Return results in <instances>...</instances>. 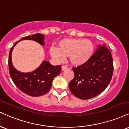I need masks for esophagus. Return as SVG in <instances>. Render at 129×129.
Here are the masks:
<instances>
[{
    "label": "esophagus",
    "instance_id": "esophagus-1",
    "mask_svg": "<svg viewBox=\"0 0 129 129\" xmlns=\"http://www.w3.org/2000/svg\"><path fill=\"white\" fill-rule=\"evenodd\" d=\"M61 69L62 71H66V69H68V67L66 66H64V65H63V66H61Z\"/></svg>",
    "mask_w": 129,
    "mask_h": 129
}]
</instances>
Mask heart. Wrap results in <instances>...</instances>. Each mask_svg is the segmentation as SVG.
Masks as SVG:
<instances>
[{
  "label": "heart",
  "instance_id": "heart-1",
  "mask_svg": "<svg viewBox=\"0 0 129 129\" xmlns=\"http://www.w3.org/2000/svg\"><path fill=\"white\" fill-rule=\"evenodd\" d=\"M94 46L90 39H66L60 41L58 48L51 47L50 53L57 61L69 57V61L75 66L87 63L93 54Z\"/></svg>",
  "mask_w": 129,
  "mask_h": 129
}]
</instances>
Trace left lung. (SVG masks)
I'll return each instance as SVG.
<instances>
[{"instance_id":"1","label":"left lung","mask_w":129,"mask_h":129,"mask_svg":"<svg viewBox=\"0 0 129 129\" xmlns=\"http://www.w3.org/2000/svg\"><path fill=\"white\" fill-rule=\"evenodd\" d=\"M72 69L71 93L81 99L94 98L105 90L112 79L114 65L110 51L105 45L99 46L87 63Z\"/></svg>"}]
</instances>
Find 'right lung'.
<instances>
[{
	"mask_svg": "<svg viewBox=\"0 0 129 129\" xmlns=\"http://www.w3.org/2000/svg\"><path fill=\"white\" fill-rule=\"evenodd\" d=\"M33 40L44 45V35L36 33L33 35L23 37L22 40ZM17 41L11 47L9 54V72L14 83L21 91L31 96H41L50 90L54 78L61 72V65L53 66L49 61H44L39 68L29 73L20 72L15 69L12 63L11 54Z\"/></svg>",
	"mask_w": 129,
	"mask_h": 129,
	"instance_id": "add662e5",
	"label": "right lung"
}]
</instances>
